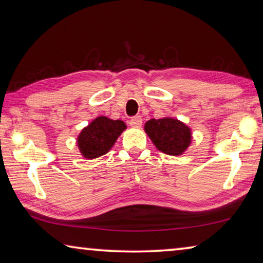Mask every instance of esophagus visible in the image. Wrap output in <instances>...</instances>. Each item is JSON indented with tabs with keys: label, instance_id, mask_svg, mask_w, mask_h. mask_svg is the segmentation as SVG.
<instances>
[{
	"label": "esophagus",
	"instance_id": "34e87169",
	"mask_svg": "<svg viewBox=\"0 0 263 263\" xmlns=\"http://www.w3.org/2000/svg\"><path fill=\"white\" fill-rule=\"evenodd\" d=\"M141 123H142V119H141L140 116H136V117H132L130 119V122H128V124H130L132 127H136V128H139L141 126Z\"/></svg>",
	"mask_w": 263,
	"mask_h": 263
}]
</instances>
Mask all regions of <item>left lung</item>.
Here are the masks:
<instances>
[{"instance_id":"8db88e82","label":"left lung","mask_w":263,"mask_h":263,"mask_svg":"<svg viewBox=\"0 0 263 263\" xmlns=\"http://www.w3.org/2000/svg\"><path fill=\"white\" fill-rule=\"evenodd\" d=\"M145 132L155 147L168 155H182L191 144V130L176 118L163 117L145 123Z\"/></svg>"}]
</instances>
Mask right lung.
Returning a JSON list of instances; mask_svg holds the SVG:
<instances>
[{
    "mask_svg": "<svg viewBox=\"0 0 263 263\" xmlns=\"http://www.w3.org/2000/svg\"><path fill=\"white\" fill-rule=\"evenodd\" d=\"M126 128L123 121H115L100 116L88 126L83 127L78 136V147L84 159L92 160L104 155L112 148L116 140Z\"/></svg>",
    "mask_w": 263,
    "mask_h": 263,
    "instance_id": "right-lung-1",
    "label": "right lung"
}]
</instances>
